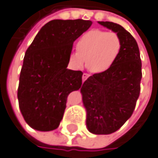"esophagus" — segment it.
<instances>
[{"label": "esophagus", "mask_w": 158, "mask_h": 158, "mask_svg": "<svg viewBox=\"0 0 158 158\" xmlns=\"http://www.w3.org/2000/svg\"><path fill=\"white\" fill-rule=\"evenodd\" d=\"M89 77V74H87V73H84V74L82 75V81L84 82V81H85L86 79H88Z\"/></svg>", "instance_id": "obj_1"}]
</instances>
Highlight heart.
I'll list each match as a JSON object with an SVG mask.
<instances>
[{"mask_svg":"<svg viewBox=\"0 0 158 158\" xmlns=\"http://www.w3.org/2000/svg\"><path fill=\"white\" fill-rule=\"evenodd\" d=\"M122 37L115 32L94 29L81 35L77 51L69 54V63L80 68L86 60L87 69L92 73H103L110 69L122 53Z\"/></svg>","mask_w":158,"mask_h":158,"instance_id":"1","label":"heart"}]
</instances>
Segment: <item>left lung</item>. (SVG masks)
Returning a JSON list of instances; mask_svg holds the SVG:
<instances>
[{"mask_svg":"<svg viewBox=\"0 0 158 158\" xmlns=\"http://www.w3.org/2000/svg\"><path fill=\"white\" fill-rule=\"evenodd\" d=\"M98 23L117 33L123 47L110 69L89 77L80 92L89 131L110 135L120 129L135 110L141 89L142 62L138 45L128 31L112 22Z\"/></svg>","mask_w":158,"mask_h":158,"instance_id":"8db88e82","label":"left lung"}]
</instances>
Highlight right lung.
I'll list each match as a JSON object with an SVG mask.
<instances>
[{"label": "right lung", "mask_w": 158, "mask_h": 158, "mask_svg": "<svg viewBox=\"0 0 158 158\" xmlns=\"http://www.w3.org/2000/svg\"><path fill=\"white\" fill-rule=\"evenodd\" d=\"M89 20H52L27 48L20 73L17 97L25 122L34 129H56L68 96L82 85V71L68 69L74 41L90 25Z\"/></svg>", "instance_id": "1"}]
</instances>
